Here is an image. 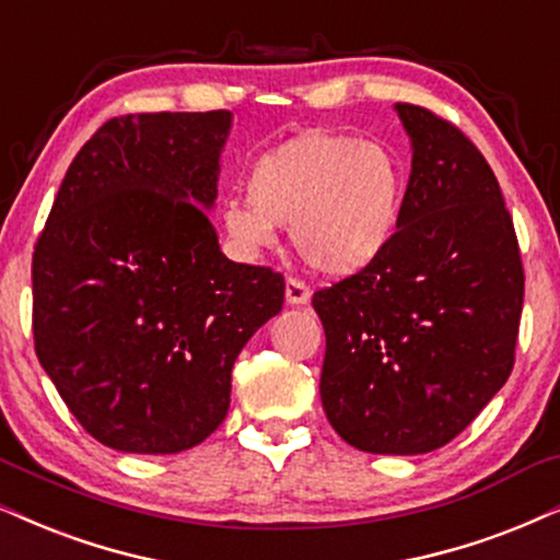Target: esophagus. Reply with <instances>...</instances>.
Instances as JSON below:
<instances>
[{
	"label": "esophagus",
	"instance_id": "esophagus-1",
	"mask_svg": "<svg viewBox=\"0 0 560 560\" xmlns=\"http://www.w3.org/2000/svg\"><path fill=\"white\" fill-rule=\"evenodd\" d=\"M285 301H288V306H295V308L308 306V303H311V288L303 285L301 280L290 278L285 282Z\"/></svg>",
	"mask_w": 560,
	"mask_h": 560
}]
</instances>
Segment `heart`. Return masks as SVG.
Here are the masks:
<instances>
[{
    "instance_id": "obj_1",
    "label": "heart",
    "mask_w": 560,
    "mask_h": 560,
    "mask_svg": "<svg viewBox=\"0 0 560 560\" xmlns=\"http://www.w3.org/2000/svg\"><path fill=\"white\" fill-rule=\"evenodd\" d=\"M249 200H229L221 226L242 257H259L293 226L295 252L326 278H352L386 254L404 210V166L386 147L308 130L254 164Z\"/></svg>"
}]
</instances>
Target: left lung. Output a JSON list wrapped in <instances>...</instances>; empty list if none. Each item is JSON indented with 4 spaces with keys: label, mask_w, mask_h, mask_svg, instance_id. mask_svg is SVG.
I'll use <instances>...</instances> for the list:
<instances>
[{
    "label": "left lung",
    "mask_w": 560,
    "mask_h": 560,
    "mask_svg": "<svg viewBox=\"0 0 560 560\" xmlns=\"http://www.w3.org/2000/svg\"><path fill=\"white\" fill-rule=\"evenodd\" d=\"M394 110L411 174L394 242L373 267L314 293L322 404L362 453L422 455L457 438L514 365L525 275L491 166L447 120Z\"/></svg>",
    "instance_id": "obj_1"
}]
</instances>
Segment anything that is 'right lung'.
I'll return each instance as SVG.
<instances>
[{
    "label": "right lung",
    "instance_id": "right-lung-1",
    "mask_svg": "<svg viewBox=\"0 0 560 560\" xmlns=\"http://www.w3.org/2000/svg\"><path fill=\"white\" fill-rule=\"evenodd\" d=\"M234 113L107 120L71 162L33 254V334L79 424L172 455L226 419L231 370L285 280L231 262L208 213Z\"/></svg>",
    "mask_w": 560,
    "mask_h": 560
}]
</instances>
